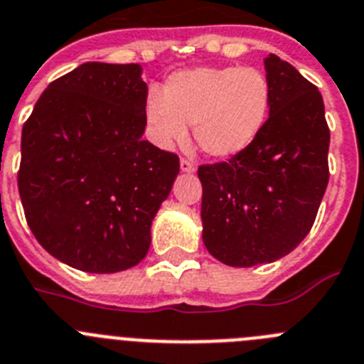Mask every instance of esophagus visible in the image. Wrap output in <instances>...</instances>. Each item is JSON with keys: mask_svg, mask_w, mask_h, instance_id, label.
Segmentation results:
<instances>
[{"mask_svg": "<svg viewBox=\"0 0 364 364\" xmlns=\"http://www.w3.org/2000/svg\"><path fill=\"white\" fill-rule=\"evenodd\" d=\"M181 172L192 174V172H196V165L192 161H188V159H181Z\"/></svg>", "mask_w": 364, "mask_h": 364, "instance_id": "1", "label": "esophagus"}]
</instances>
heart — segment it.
Returning <instances> with one entry per match:
<instances>
[{
    "mask_svg": "<svg viewBox=\"0 0 364 364\" xmlns=\"http://www.w3.org/2000/svg\"><path fill=\"white\" fill-rule=\"evenodd\" d=\"M272 88L254 67H196L174 72L163 94L146 96L145 116L152 137L170 146L194 139L210 158H232L254 143L270 112Z\"/></svg>",
    "mask_w": 364,
    "mask_h": 364,
    "instance_id": "1",
    "label": "heart"
}]
</instances>
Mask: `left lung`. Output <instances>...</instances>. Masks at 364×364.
I'll return each mask as SVG.
<instances>
[{
  "mask_svg": "<svg viewBox=\"0 0 364 364\" xmlns=\"http://www.w3.org/2000/svg\"><path fill=\"white\" fill-rule=\"evenodd\" d=\"M264 70L272 101L259 136L228 161L198 170L203 243L228 267L290 254L312 228L328 185L323 96L276 54L264 60Z\"/></svg>",
  "mask_w": 364,
  "mask_h": 364,
  "instance_id": "8db88e82",
  "label": "left lung"
}]
</instances>
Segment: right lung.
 Returning <instances> with one entry per match:
<instances>
[{
	"instance_id": "obj_1",
	"label": "right lung",
	"mask_w": 364,
	"mask_h": 364,
	"mask_svg": "<svg viewBox=\"0 0 364 364\" xmlns=\"http://www.w3.org/2000/svg\"><path fill=\"white\" fill-rule=\"evenodd\" d=\"M141 65L83 63L52 81L21 132L19 198L55 259L92 274L136 267L179 174V158L143 139Z\"/></svg>"
}]
</instances>
